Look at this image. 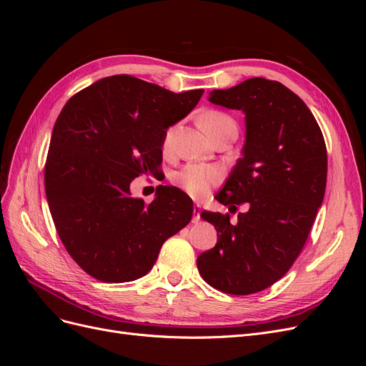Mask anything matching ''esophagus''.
Masks as SVG:
<instances>
[{"instance_id":"esophagus-1","label":"esophagus","mask_w":366,"mask_h":366,"mask_svg":"<svg viewBox=\"0 0 366 366\" xmlns=\"http://www.w3.org/2000/svg\"><path fill=\"white\" fill-rule=\"evenodd\" d=\"M200 212H202V206L200 203H195L194 204V218H192V223H198L200 221Z\"/></svg>"}]
</instances>
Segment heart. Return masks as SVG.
Here are the masks:
<instances>
[{
    "label": "heart",
    "instance_id": "1",
    "mask_svg": "<svg viewBox=\"0 0 366 366\" xmlns=\"http://www.w3.org/2000/svg\"><path fill=\"white\" fill-rule=\"evenodd\" d=\"M223 119H229V117L217 112H209L202 117V125L203 128H207ZM172 134H174V128H169L166 131L164 140H163L164 148H168L171 145ZM219 179H221V171L217 168V166H210L204 163H189L186 164L182 171L174 174V182L179 184L182 189H184L187 194L195 198L204 197L210 191V187L219 182Z\"/></svg>",
    "mask_w": 366,
    "mask_h": 366
}]
</instances>
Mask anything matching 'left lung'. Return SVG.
Masks as SVG:
<instances>
[{
    "label": "left lung",
    "mask_w": 366,
    "mask_h": 366,
    "mask_svg": "<svg viewBox=\"0 0 366 366\" xmlns=\"http://www.w3.org/2000/svg\"><path fill=\"white\" fill-rule=\"evenodd\" d=\"M207 101L244 114L241 157L215 198L230 212L247 210L237 224L204 210L218 238L197 267L217 290L252 295L281 280L305 244L325 195V142L302 99L281 82L252 77Z\"/></svg>",
    "instance_id": "left-lung-1"
}]
</instances>
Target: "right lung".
<instances>
[{"label":"right lung","instance_id":"right-lung-1","mask_svg":"<svg viewBox=\"0 0 366 366\" xmlns=\"http://www.w3.org/2000/svg\"><path fill=\"white\" fill-rule=\"evenodd\" d=\"M204 90L172 93L128 74L74 94L54 124L46 195L65 249L93 278L128 282L145 276L163 242L192 218L179 187L162 186L152 203L129 184L162 162L166 129L189 114Z\"/></svg>","mask_w":366,"mask_h":366}]
</instances>
